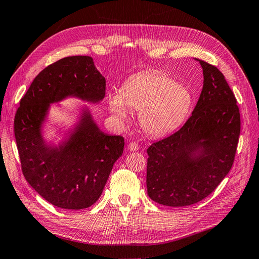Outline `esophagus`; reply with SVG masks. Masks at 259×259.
<instances>
[{"label": "esophagus", "mask_w": 259, "mask_h": 259, "mask_svg": "<svg viewBox=\"0 0 259 259\" xmlns=\"http://www.w3.org/2000/svg\"><path fill=\"white\" fill-rule=\"evenodd\" d=\"M138 148H139V146H138V144H136L135 142L130 143L128 146H127V149H128L130 151H137Z\"/></svg>", "instance_id": "esophagus-1"}]
</instances>
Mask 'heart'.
Masks as SVG:
<instances>
[{"instance_id":"1","label":"heart","mask_w":259,"mask_h":259,"mask_svg":"<svg viewBox=\"0 0 259 259\" xmlns=\"http://www.w3.org/2000/svg\"><path fill=\"white\" fill-rule=\"evenodd\" d=\"M192 96L185 86L159 71L132 76L121 94L109 97L112 114L124 121L127 108L139 111V123L146 134L160 137L176 130L190 110Z\"/></svg>"}]
</instances>
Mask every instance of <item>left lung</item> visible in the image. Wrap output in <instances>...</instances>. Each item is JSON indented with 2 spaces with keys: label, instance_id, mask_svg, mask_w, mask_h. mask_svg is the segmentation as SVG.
Here are the masks:
<instances>
[{
  "label": "left lung",
  "instance_id": "obj_1",
  "mask_svg": "<svg viewBox=\"0 0 259 259\" xmlns=\"http://www.w3.org/2000/svg\"><path fill=\"white\" fill-rule=\"evenodd\" d=\"M203 89L184 126L148 148L147 191L162 205L198 203L229 173L236 155L241 121L233 92L224 74L207 62Z\"/></svg>",
  "mask_w": 259,
  "mask_h": 259
}]
</instances>
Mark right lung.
I'll list each match as a JSON object with an SVG mask.
<instances>
[{
  "mask_svg": "<svg viewBox=\"0 0 259 259\" xmlns=\"http://www.w3.org/2000/svg\"><path fill=\"white\" fill-rule=\"evenodd\" d=\"M106 80L90 56L62 58L43 69L20 100L14 120L22 174L51 204L83 209L103 193L124 138L100 131L88 108L58 146L45 142L43 123L51 104L75 97L97 104L105 97Z\"/></svg>",
  "mask_w": 259,
  "mask_h": 259,
  "instance_id": "add662e5",
  "label": "right lung"
}]
</instances>
